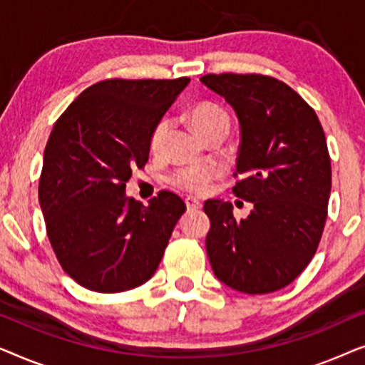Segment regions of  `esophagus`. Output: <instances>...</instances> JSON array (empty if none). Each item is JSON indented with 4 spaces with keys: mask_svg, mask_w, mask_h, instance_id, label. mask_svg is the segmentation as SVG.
Returning a JSON list of instances; mask_svg holds the SVG:
<instances>
[{
    "mask_svg": "<svg viewBox=\"0 0 365 365\" xmlns=\"http://www.w3.org/2000/svg\"><path fill=\"white\" fill-rule=\"evenodd\" d=\"M184 201H186V206H187L189 211H196V209L202 206L201 201H199V199H196L194 196H187L186 199H184Z\"/></svg>",
    "mask_w": 365,
    "mask_h": 365,
    "instance_id": "1",
    "label": "esophagus"
}]
</instances>
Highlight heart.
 Segmentation results:
<instances>
[{"instance_id": "heart-1", "label": "heart", "mask_w": 365, "mask_h": 365, "mask_svg": "<svg viewBox=\"0 0 365 365\" xmlns=\"http://www.w3.org/2000/svg\"><path fill=\"white\" fill-rule=\"evenodd\" d=\"M189 119H191L192 128L196 133L201 134L207 131H214V129H229L231 126V118H229L227 111L219 104L214 103H197L196 106L189 113ZM164 134H166V123L161 121L156 128L153 129L151 139H149V146L153 151L161 148ZM217 176V169L212 164H194V166H187L182 169H178L171 176V182L179 189L189 192H204L214 178Z\"/></svg>"}]
</instances>
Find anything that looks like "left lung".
I'll return each instance as SVG.
<instances>
[{
	"label": "left lung",
	"instance_id": "obj_1",
	"mask_svg": "<svg viewBox=\"0 0 365 365\" xmlns=\"http://www.w3.org/2000/svg\"><path fill=\"white\" fill-rule=\"evenodd\" d=\"M201 83L231 104L241 124L232 192L254 209L207 199L206 251L226 286L267 294L291 284L321 241L331 196V158L317 114L286 83L264 74H206Z\"/></svg>",
	"mask_w": 365,
	"mask_h": 365
}]
</instances>
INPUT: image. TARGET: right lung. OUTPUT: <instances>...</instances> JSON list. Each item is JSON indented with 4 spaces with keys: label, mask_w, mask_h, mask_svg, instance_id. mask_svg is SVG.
<instances>
[{
    "label": "right lung",
    "mask_w": 365,
    "mask_h": 365,
    "mask_svg": "<svg viewBox=\"0 0 365 365\" xmlns=\"http://www.w3.org/2000/svg\"><path fill=\"white\" fill-rule=\"evenodd\" d=\"M187 83L106 79L84 89L54 123L39 204L53 251L79 286L123 292L156 272L186 204L161 191L143 206L126 197V182L148 163L153 129Z\"/></svg>",
    "instance_id": "1"
}]
</instances>
